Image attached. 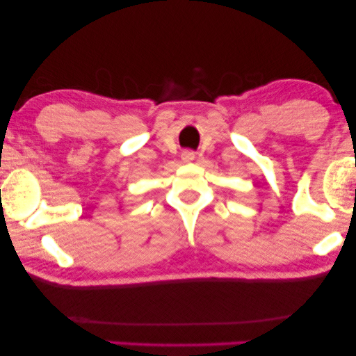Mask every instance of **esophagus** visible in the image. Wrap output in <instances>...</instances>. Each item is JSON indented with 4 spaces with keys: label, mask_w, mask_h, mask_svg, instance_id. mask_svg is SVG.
I'll return each instance as SVG.
<instances>
[{
    "label": "esophagus",
    "mask_w": 356,
    "mask_h": 356,
    "mask_svg": "<svg viewBox=\"0 0 356 356\" xmlns=\"http://www.w3.org/2000/svg\"><path fill=\"white\" fill-rule=\"evenodd\" d=\"M181 159L184 160V162H191V160L194 159V152H191V150H184V152L181 154Z\"/></svg>",
    "instance_id": "1"
}]
</instances>
